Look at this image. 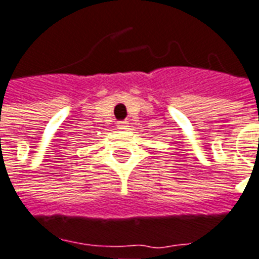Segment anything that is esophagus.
Instances as JSON below:
<instances>
[{
  "label": "esophagus",
  "instance_id": "1",
  "mask_svg": "<svg viewBox=\"0 0 259 259\" xmlns=\"http://www.w3.org/2000/svg\"><path fill=\"white\" fill-rule=\"evenodd\" d=\"M118 130H128V122L127 121H120L117 122Z\"/></svg>",
  "mask_w": 259,
  "mask_h": 259
}]
</instances>
